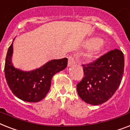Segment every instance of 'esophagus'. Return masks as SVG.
I'll list each match as a JSON object with an SVG mask.
<instances>
[{
    "label": "esophagus",
    "instance_id": "obj_1",
    "mask_svg": "<svg viewBox=\"0 0 130 130\" xmlns=\"http://www.w3.org/2000/svg\"><path fill=\"white\" fill-rule=\"evenodd\" d=\"M75 63V59L73 57V56L69 55L68 57V66L69 67H71L73 65H74Z\"/></svg>",
    "mask_w": 130,
    "mask_h": 130
}]
</instances>
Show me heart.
<instances>
[{
	"mask_svg": "<svg viewBox=\"0 0 130 130\" xmlns=\"http://www.w3.org/2000/svg\"><path fill=\"white\" fill-rule=\"evenodd\" d=\"M87 46L89 47V51L86 55L87 59L93 60L98 57L100 52L104 48V43L98 38L91 39L87 42Z\"/></svg>",
	"mask_w": 130,
	"mask_h": 130,
	"instance_id": "1",
	"label": "heart"
}]
</instances>
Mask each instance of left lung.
Listing matches in <instances>:
<instances>
[{"label": "left lung", "instance_id": "1", "mask_svg": "<svg viewBox=\"0 0 130 130\" xmlns=\"http://www.w3.org/2000/svg\"><path fill=\"white\" fill-rule=\"evenodd\" d=\"M84 77L77 85L84 102L100 105L107 102L120 86L124 71V56L115 48L87 64L82 65Z\"/></svg>", "mask_w": 130, "mask_h": 130}]
</instances>
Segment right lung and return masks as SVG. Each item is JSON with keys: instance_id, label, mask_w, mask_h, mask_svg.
<instances>
[{"instance_id": "add662e5", "label": "right lung", "mask_w": 130, "mask_h": 130, "mask_svg": "<svg viewBox=\"0 0 130 130\" xmlns=\"http://www.w3.org/2000/svg\"><path fill=\"white\" fill-rule=\"evenodd\" d=\"M12 43L7 51L5 65L8 87L16 97L25 102H39L48 92L53 75L66 68L68 60L67 58L52 60L37 69L23 71L12 65Z\"/></svg>"}]
</instances>
